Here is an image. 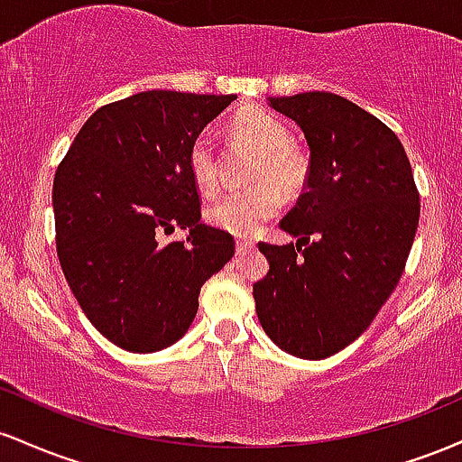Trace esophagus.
<instances>
[{
  "instance_id": "obj_1",
  "label": "esophagus",
  "mask_w": 462,
  "mask_h": 462,
  "mask_svg": "<svg viewBox=\"0 0 462 462\" xmlns=\"http://www.w3.org/2000/svg\"><path fill=\"white\" fill-rule=\"evenodd\" d=\"M254 245H256V243H254L252 238H236V254L241 256V254H245V252H249V249H254Z\"/></svg>"
}]
</instances>
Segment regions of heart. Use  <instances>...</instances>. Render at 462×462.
Here are the masks:
<instances>
[{
	"label": "heart",
	"instance_id": "b5f03b06",
	"mask_svg": "<svg viewBox=\"0 0 462 462\" xmlns=\"http://www.w3.org/2000/svg\"><path fill=\"white\" fill-rule=\"evenodd\" d=\"M232 130L238 139L261 153L252 173L256 184L249 189L227 190L217 198L206 208V219L210 226L230 235L247 236L280 210L282 198L278 188L291 195L304 184L306 162L291 147V132L286 130V125L267 110H241L232 119ZM189 169L199 190L213 193L219 184V161H217L215 136L210 132H201L190 143Z\"/></svg>",
	"mask_w": 462,
	"mask_h": 462
}]
</instances>
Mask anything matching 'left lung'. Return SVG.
I'll list each match as a JSON object with an SVG mask.
<instances>
[{"label": "left lung", "instance_id": "1", "mask_svg": "<svg viewBox=\"0 0 462 462\" xmlns=\"http://www.w3.org/2000/svg\"><path fill=\"white\" fill-rule=\"evenodd\" d=\"M310 147L304 193L280 227L298 243H258L254 284L267 337L298 358L341 352L393 293L419 226V193L395 132L341 95L269 97Z\"/></svg>", "mask_w": 462, "mask_h": 462}]
</instances>
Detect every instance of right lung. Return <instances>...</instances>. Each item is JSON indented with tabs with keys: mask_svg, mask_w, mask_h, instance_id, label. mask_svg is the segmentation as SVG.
<instances>
[{
	"mask_svg": "<svg viewBox=\"0 0 462 462\" xmlns=\"http://www.w3.org/2000/svg\"><path fill=\"white\" fill-rule=\"evenodd\" d=\"M236 95L143 91L88 116L54 178L56 249L78 304L108 341L152 354L184 337L235 238L199 224L195 136ZM176 226L187 242L162 244Z\"/></svg>",
	"mask_w": 462,
	"mask_h": 462,
	"instance_id": "obj_1",
	"label": "right lung"
}]
</instances>
